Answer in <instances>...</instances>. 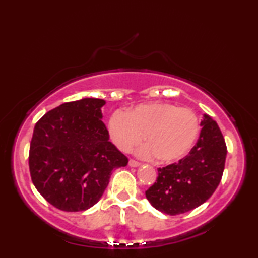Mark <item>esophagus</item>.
<instances>
[{
	"label": "esophagus",
	"instance_id": "34e87169",
	"mask_svg": "<svg viewBox=\"0 0 258 258\" xmlns=\"http://www.w3.org/2000/svg\"><path fill=\"white\" fill-rule=\"evenodd\" d=\"M128 165L131 166V167H138V166H140V163L134 159H130Z\"/></svg>",
	"mask_w": 258,
	"mask_h": 258
}]
</instances>
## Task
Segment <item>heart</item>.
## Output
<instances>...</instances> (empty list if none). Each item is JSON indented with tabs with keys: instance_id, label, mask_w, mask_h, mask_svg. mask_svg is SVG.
Here are the masks:
<instances>
[{
	"instance_id": "b5f03b06",
	"label": "heart",
	"mask_w": 258,
	"mask_h": 258,
	"mask_svg": "<svg viewBox=\"0 0 258 258\" xmlns=\"http://www.w3.org/2000/svg\"><path fill=\"white\" fill-rule=\"evenodd\" d=\"M112 142L119 150L130 152L142 142L140 157H158L163 163L183 158L194 146L199 132V120L190 109L167 102L138 104L127 111L113 112L108 124Z\"/></svg>"
}]
</instances>
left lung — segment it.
<instances>
[{
	"label": "left lung",
	"instance_id": "obj_1",
	"mask_svg": "<svg viewBox=\"0 0 258 258\" xmlns=\"http://www.w3.org/2000/svg\"><path fill=\"white\" fill-rule=\"evenodd\" d=\"M202 131L189 155L158 168L157 181L146 191L156 209L178 215L197 208L211 198L223 175L226 145L215 120L204 115Z\"/></svg>",
	"mask_w": 258,
	"mask_h": 258
}]
</instances>
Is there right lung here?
<instances>
[{
  "label": "right lung",
  "mask_w": 258,
  "mask_h": 258,
  "mask_svg": "<svg viewBox=\"0 0 258 258\" xmlns=\"http://www.w3.org/2000/svg\"><path fill=\"white\" fill-rule=\"evenodd\" d=\"M102 99L84 98L46 112L35 125L29 171L37 191L64 212L86 211L108 186L111 171L128 159L109 141Z\"/></svg>",
  "instance_id": "add662e5"
}]
</instances>
